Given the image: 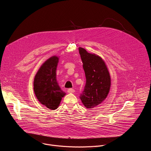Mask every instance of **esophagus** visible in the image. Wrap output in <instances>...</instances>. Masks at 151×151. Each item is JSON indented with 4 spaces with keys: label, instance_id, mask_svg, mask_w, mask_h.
Instances as JSON below:
<instances>
[{
    "label": "esophagus",
    "instance_id": "1",
    "mask_svg": "<svg viewBox=\"0 0 151 151\" xmlns=\"http://www.w3.org/2000/svg\"><path fill=\"white\" fill-rule=\"evenodd\" d=\"M75 92V90L73 88H69L68 90V93H73Z\"/></svg>",
    "mask_w": 151,
    "mask_h": 151
}]
</instances>
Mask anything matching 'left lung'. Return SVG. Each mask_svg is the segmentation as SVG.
Instances as JSON below:
<instances>
[{"label": "left lung", "mask_w": 151, "mask_h": 151, "mask_svg": "<svg viewBox=\"0 0 151 151\" xmlns=\"http://www.w3.org/2000/svg\"><path fill=\"white\" fill-rule=\"evenodd\" d=\"M86 77L84 90L80 96L85 107L92 109L105 100L111 88V76L104 60L95 54L79 48Z\"/></svg>", "instance_id": "1"}]
</instances>
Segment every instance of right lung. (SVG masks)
Listing matches in <instances>:
<instances>
[{
  "mask_svg": "<svg viewBox=\"0 0 151 151\" xmlns=\"http://www.w3.org/2000/svg\"><path fill=\"white\" fill-rule=\"evenodd\" d=\"M59 61L57 56H52L46 60L36 74L33 89L39 101L50 110H55L66 95L58 85L56 79V70Z\"/></svg>",
  "mask_w": 151,
  "mask_h": 151,
  "instance_id": "obj_1",
  "label": "right lung"
}]
</instances>
